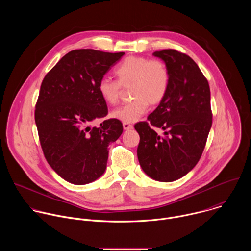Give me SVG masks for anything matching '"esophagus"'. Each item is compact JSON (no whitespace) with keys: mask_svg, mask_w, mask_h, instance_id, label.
Instances as JSON below:
<instances>
[{"mask_svg":"<svg viewBox=\"0 0 251 251\" xmlns=\"http://www.w3.org/2000/svg\"><path fill=\"white\" fill-rule=\"evenodd\" d=\"M123 128L125 130H129V129H132L133 128V125L130 124V123H127V122H123Z\"/></svg>","mask_w":251,"mask_h":251,"instance_id":"1","label":"esophagus"}]
</instances>
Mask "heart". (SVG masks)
<instances>
[{
  "label": "heart",
  "instance_id": "obj_1",
  "mask_svg": "<svg viewBox=\"0 0 251 251\" xmlns=\"http://www.w3.org/2000/svg\"><path fill=\"white\" fill-rule=\"evenodd\" d=\"M117 80L101 78L97 84L101 98L110 105L119 102L122 88L130 87L131 102L112 112V117L127 123L138 121L149 104H160L167 95L170 85V71L167 64L158 58L128 56L114 69Z\"/></svg>",
  "mask_w": 251,
  "mask_h": 251
}]
</instances>
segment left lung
Masks as SVG:
<instances>
[{
    "label": "left lung",
    "mask_w": 251,
    "mask_h": 251,
    "mask_svg": "<svg viewBox=\"0 0 251 251\" xmlns=\"http://www.w3.org/2000/svg\"><path fill=\"white\" fill-rule=\"evenodd\" d=\"M167 64L170 85L164 100L135 124L140 135V166L159 182H173L187 175L200 161L212 123L209 85L198 64L175 50L155 51ZM162 128L161 136L155 131Z\"/></svg>",
    "instance_id": "8db88e82"
}]
</instances>
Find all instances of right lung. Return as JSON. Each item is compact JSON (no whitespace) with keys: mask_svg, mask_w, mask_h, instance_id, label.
Listing matches in <instances>:
<instances>
[{"mask_svg":"<svg viewBox=\"0 0 251 251\" xmlns=\"http://www.w3.org/2000/svg\"><path fill=\"white\" fill-rule=\"evenodd\" d=\"M124 52L83 49L66 53L45 76L34 120L44 155L63 180L89 184L103 175L108 146L123 132L118 119L92 123L108 114L97 84Z\"/></svg>","mask_w":251,"mask_h":251,"instance_id":"1","label":"right lung"}]
</instances>
